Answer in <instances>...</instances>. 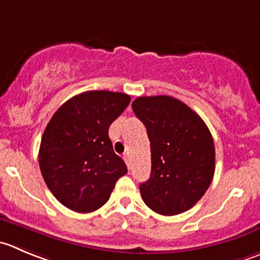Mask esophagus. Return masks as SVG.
<instances>
[{"label": "esophagus", "instance_id": "1", "mask_svg": "<svg viewBox=\"0 0 260 260\" xmlns=\"http://www.w3.org/2000/svg\"><path fill=\"white\" fill-rule=\"evenodd\" d=\"M123 160L125 161V164H127V166L129 168L131 166V161H129V155L128 153H125V155H123Z\"/></svg>", "mask_w": 260, "mask_h": 260}]
</instances>
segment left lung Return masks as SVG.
Segmentation results:
<instances>
[{"label": "left lung", "instance_id": "8db88e82", "mask_svg": "<svg viewBox=\"0 0 260 260\" xmlns=\"http://www.w3.org/2000/svg\"><path fill=\"white\" fill-rule=\"evenodd\" d=\"M151 145V175L141 183L146 206L164 216L193 207L215 174V145L197 113L173 96H141L132 103Z\"/></svg>", "mask_w": 260, "mask_h": 260}]
</instances>
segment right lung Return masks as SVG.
Returning <instances> with one entry per match:
<instances>
[{
    "mask_svg": "<svg viewBox=\"0 0 260 260\" xmlns=\"http://www.w3.org/2000/svg\"><path fill=\"white\" fill-rule=\"evenodd\" d=\"M129 102L123 92L86 91L67 100L50 118L40 142L39 166L64 207L80 213L96 211L127 173L108 132Z\"/></svg>",
    "mask_w": 260,
    "mask_h": 260,
    "instance_id": "obj_1",
    "label": "right lung"
}]
</instances>
